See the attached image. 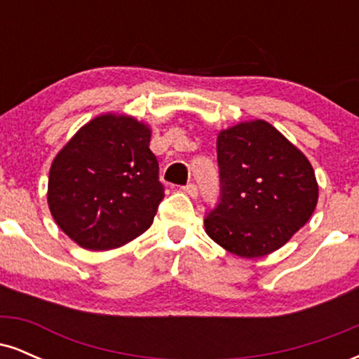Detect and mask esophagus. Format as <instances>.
I'll list each match as a JSON object with an SVG mask.
<instances>
[{
  "label": "esophagus",
  "mask_w": 359,
  "mask_h": 359,
  "mask_svg": "<svg viewBox=\"0 0 359 359\" xmlns=\"http://www.w3.org/2000/svg\"><path fill=\"white\" fill-rule=\"evenodd\" d=\"M182 191H184L185 194H187L189 197H197V194H199V192H197V185H196V184H187V185H184Z\"/></svg>",
  "instance_id": "34e87169"
}]
</instances>
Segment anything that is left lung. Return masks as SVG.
<instances>
[{
  "label": "left lung",
  "instance_id": "8db88e82",
  "mask_svg": "<svg viewBox=\"0 0 359 359\" xmlns=\"http://www.w3.org/2000/svg\"><path fill=\"white\" fill-rule=\"evenodd\" d=\"M221 199L205 216L209 238L243 258L282 248L311 219L319 187L307 156L263 119L217 137Z\"/></svg>",
  "mask_w": 359,
  "mask_h": 359
}]
</instances>
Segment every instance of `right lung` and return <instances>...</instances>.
Segmentation results:
<instances>
[{
  "mask_svg": "<svg viewBox=\"0 0 359 359\" xmlns=\"http://www.w3.org/2000/svg\"><path fill=\"white\" fill-rule=\"evenodd\" d=\"M151 130L125 114L90 119L53 158L47 203L86 250L119 248L147 231L163 199Z\"/></svg>",
  "mask_w": 359,
  "mask_h": 359,
  "instance_id": "right-lung-1",
  "label": "right lung"
}]
</instances>
